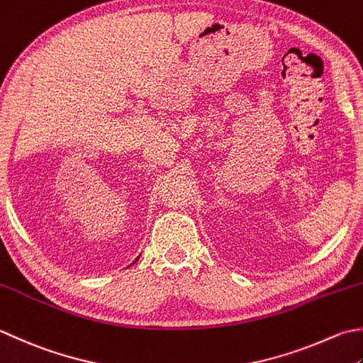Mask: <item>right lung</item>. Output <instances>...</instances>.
<instances>
[{"mask_svg":"<svg viewBox=\"0 0 363 363\" xmlns=\"http://www.w3.org/2000/svg\"><path fill=\"white\" fill-rule=\"evenodd\" d=\"M138 258H140V257H138ZM138 258H137V259H135V261H138ZM135 261H133V262H135ZM133 262H132V264H133Z\"/></svg>","mask_w":363,"mask_h":363,"instance_id":"obj_1","label":"right lung"}]
</instances>
